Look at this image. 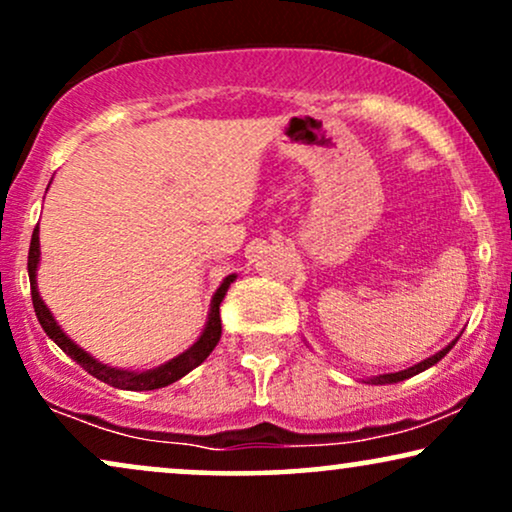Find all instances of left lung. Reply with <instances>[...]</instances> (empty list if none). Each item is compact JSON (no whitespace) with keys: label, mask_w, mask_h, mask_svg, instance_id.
I'll return each mask as SVG.
<instances>
[{"label":"left lung","mask_w":512,"mask_h":512,"mask_svg":"<svg viewBox=\"0 0 512 512\" xmlns=\"http://www.w3.org/2000/svg\"><path fill=\"white\" fill-rule=\"evenodd\" d=\"M456 345V340L451 342V345H446L442 352H437L435 357H430V359H425V361H420V364H416V366H411V368H406V371H399V373H385V375H380V378H373L371 383H380V385H385V383H399V380H406V378H411V375H416V373H420V371H425V368H430V366H435L439 359H444L446 354H449V349Z\"/></svg>","instance_id":"1"}]
</instances>
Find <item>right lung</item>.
Returning <instances> with one entry per match:
<instances>
[{
    "instance_id": "obj_1",
    "label": "right lung",
    "mask_w": 512,
    "mask_h": 512,
    "mask_svg": "<svg viewBox=\"0 0 512 512\" xmlns=\"http://www.w3.org/2000/svg\"><path fill=\"white\" fill-rule=\"evenodd\" d=\"M37 262H40V229L35 226V231H32V241H30V252H28V274H30V295H32V307H35V314H37V321H40V326L44 328V333L49 335L51 340L56 342L58 347L63 349V352L68 354L70 359L77 361L84 371L89 375H94L96 380H101V383L111 385V387H118V390H132V392H144V390H158V387H165V385H172L174 380L184 378L186 373L193 371V368L203 364L205 359L210 357L212 349L217 347L219 338H222V321H219V304H222L224 295H226V288L234 283V274L226 276L222 286L217 288L215 297H212V307H210V319H208V326H205L203 335H200L198 342L193 347L186 349L184 354H179V357H174L172 361H167V364L158 366V368H151V371H141V373H134V371H120V368H111V366H103L101 361H96L89 357L84 349H80L75 345L73 340L68 338L66 333L58 328V323L54 321V316L47 309V304L42 302L40 293H37V283H35V276H37Z\"/></svg>"
}]
</instances>
